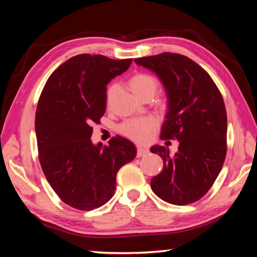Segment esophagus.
<instances>
[{
	"mask_svg": "<svg viewBox=\"0 0 257 257\" xmlns=\"http://www.w3.org/2000/svg\"><path fill=\"white\" fill-rule=\"evenodd\" d=\"M149 153L150 151L145 149V147H141V146L137 147V158H143V156H145Z\"/></svg>",
	"mask_w": 257,
	"mask_h": 257,
	"instance_id": "1",
	"label": "esophagus"
}]
</instances>
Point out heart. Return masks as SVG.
<instances>
[{
	"label": "heart",
	"mask_w": 257,
	"mask_h": 257,
	"mask_svg": "<svg viewBox=\"0 0 257 257\" xmlns=\"http://www.w3.org/2000/svg\"><path fill=\"white\" fill-rule=\"evenodd\" d=\"M128 87L130 90L141 99L152 98L158 92L159 80L155 76L147 72H136L129 78ZM118 89V86L112 84L107 87L105 94V103L110 105L112 97ZM159 105L164 107L167 105V98L161 97L159 99ZM158 125V120L153 116H142V118H130L124 120L119 125V133L124 137L132 139L137 143H144L149 138L150 134L153 132Z\"/></svg>",
	"instance_id": "b5f03b06"
}]
</instances>
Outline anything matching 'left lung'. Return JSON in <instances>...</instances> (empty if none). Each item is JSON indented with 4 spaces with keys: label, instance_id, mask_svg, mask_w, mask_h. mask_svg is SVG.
Returning <instances> with one entry per match:
<instances>
[{
    "label": "left lung",
    "instance_id": "left-lung-1",
    "mask_svg": "<svg viewBox=\"0 0 257 257\" xmlns=\"http://www.w3.org/2000/svg\"><path fill=\"white\" fill-rule=\"evenodd\" d=\"M162 80L169 111L161 139L179 141L178 153L155 145L152 153L163 160L160 175L152 178L156 196L173 205L201 199L222 169L227 154V111L219 88L204 69L185 55L164 52L135 59Z\"/></svg>",
    "mask_w": 257,
    "mask_h": 257
}]
</instances>
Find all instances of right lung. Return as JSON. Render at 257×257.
Returning <instances> with one entry per match:
<instances>
[{"label": "right lung", "mask_w": 257, "mask_h": 257, "mask_svg": "<svg viewBox=\"0 0 257 257\" xmlns=\"http://www.w3.org/2000/svg\"><path fill=\"white\" fill-rule=\"evenodd\" d=\"M132 61L72 56L49 77L38 99L35 130L42 170L61 201L77 210L110 201L119 169L136 156L133 143L120 136L104 147L90 141L92 124L105 112L106 85Z\"/></svg>", "instance_id": "add662e5"}]
</instances>
